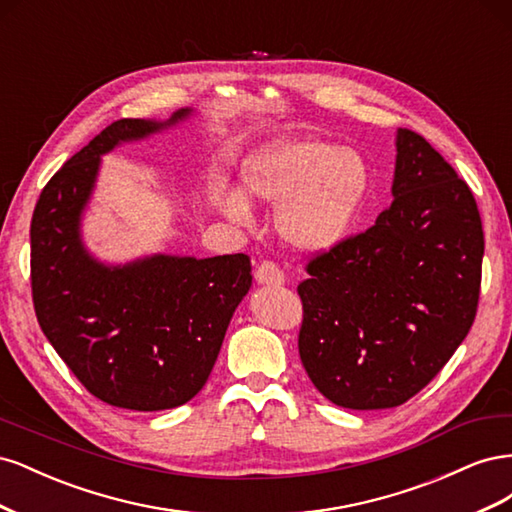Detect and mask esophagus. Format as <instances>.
I'll list each match as a JSON object with an SVG mask.
<instances>
[{
  "mask_svg": "<svg viewBox=\"0 0 512 512\" xmlns=\"http://www.w3.org/2000/svg\"><path fill=\"white\" fill-rule=\"evenodd\" d=\"M256 282L265 286H282L284 284V273L275 265L273 260H262L256 267Z\"/></svg>",
  "mask_w": 512,
  "mask_h": 512,
  "instance_id": "esophagus-1",
  "label": "esophagus"
}]
</instances>
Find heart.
Listing matches in <instances>:
<instances>
[{"mask_svg":"<svg viewBox=\"0 0 512 512\" xmlns=\"http://www.w3.org/2000/svg\"><path fill=\"white\" fill-rule=\"evenodd\" d=\"M245 192L277 213L280 235L299 252H322L342 241L359 218L369 192L365 160L350 149L301 138L280 141L245 170ZM228 215L247 222L241 198H228Z\"/></svg>","mask_w":512,"mask_h":512,"instance_id":"1","label":"heart"}]
</instances>
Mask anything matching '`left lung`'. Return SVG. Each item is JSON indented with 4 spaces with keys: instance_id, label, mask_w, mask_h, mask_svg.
I'll list each match as a JSON object with an SVG mask.
<instances>
[{
    "instance_id": "1",
    "label": "left lung",
    "mask_w": 512,
    "mask_h": 512,
    "mask_svg": "<svg viewBox=\"0 0 512 512\" xmlns=\"http://www.w3.org/2000/svg\"><path fill=\"white\" fill-rule=\"evenodd\" d=\"M393 196L374 226L309 258L297 286L301 363L342 408L406 404L476 318L485 237L474 194L408 128L397 132Z\"/></svg>"
}]
</instances>
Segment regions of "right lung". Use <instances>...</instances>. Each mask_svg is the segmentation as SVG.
Here are the masks:
<instances>
[{"instance_id": "1", "label": "right lung", "mask_w": 512, "mask_h": 512, "mask_svg": "<svg viewBox=\"0 0 512 512\" xmlns=\"http://www.w3.org/2000/svg\"><path fill=\"white\" fill-rule=\"evenodd\" d=\"M166 123L119 119L44 185L32 218V297L40 329L85 389L106 404L156 412L203 389L228 322L252 286L247 254L153 256L104 267L79 237L100 156Z\"/></svg>"}]
</instances>
